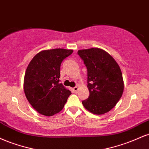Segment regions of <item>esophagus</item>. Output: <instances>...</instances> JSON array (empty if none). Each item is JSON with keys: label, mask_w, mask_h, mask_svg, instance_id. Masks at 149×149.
<instances>
[{"label": "esophagus", "mask_w": 149, "mask_h": 149, "mask_svg": "<svg viewBox=\"0 0 149 149\" xmlns=\"http://www.w3.org/2000/svg\"><path fill=\"white\" fill-rule=\"evenodd\" d=\"M78 89H79L78 86H76L75 88H73V91H74L75 92H77L78 91Z\"/></svg>", "instance_id": "obj_1"}]
</instances>
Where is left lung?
Segmentation results:
<instances>
[{
	"mask_svg": "<svg viewBox=\"0 0 149 149\" xmlns=\"http://www.w3.org/2000/svg\"><path fill=\"white\" fill-rule=\"evenodd\" d=\"M78 55L88 69V99L82 102L84 107L96 115L109 112L122 97L124 83L122 72L115 59L100 48L81 49Z\"/></svg>",
	"mask_w": 149,
	"mask_h": 149,
	"instance_id": "left-lung-1",
	"label": "left lung"
}]
</instances>
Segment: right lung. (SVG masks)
<instances>
[{"instance_id":"add662e5","label":"right lung","mask_w":149,"mask_h":149,"mask_svg":"<svg viewBox=\"0 0 149 149\" xmlns=\"http://www.w3.org/2000/svg\"><path fill=\"white\" fill-rule=\"evenodd\" d=\"M73 49L57 48L38 52L26 70L24 90L27 100L39 113L52 116L64 108L70 90L59 83L60 66Z\"/></svg>"}]
</instances>
